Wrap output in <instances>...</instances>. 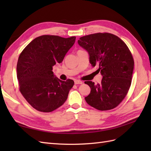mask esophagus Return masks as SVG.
<instances>
[{
	"label": "esophagus",
	"instance_id": "esophagus-1",
	"mask_svg": "<svg viewBox=\"0 0 151 151\" xmlns=\"http://www.w3.org/2000/svg\"><path fill=\"white\" fill-rule=\"evenodd\" d=\"M82 82L81 81H78V80H75V84H82Z\"/></svg>",
	"mask_w": 151,
	"mask_h": 151
}]
</instances>
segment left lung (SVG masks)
<instances>
[{"instance_id":"obj_1","label":"left lung","mask_w":151,"mask_h":151,"mask_svg":"<svg viewBox=\"0 0 151 151\" xmlns=\"http://www.w3.org/2000/svg\"><path fill=\"white\" fill-rule=\"evenodd\" d=\"M80 46L87 51L92 67L99 66L100 84L86 81L91 88L86 102L99 110H111L126 97L132 82L134 59L119 37L110 33H97L80 37Z\"/></svg>"}]
</instances>
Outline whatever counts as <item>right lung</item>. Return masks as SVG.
Returning a JSON list of instances; mask_svg holds the SVG:
<instances>
[{
  "mask_svg": "<svg viewBox=\"0 0 151 151\" xmlns=\"http://www.w3.org/2000/svg\"><path fill=\"white\" fill-rule=\"evenodd\" d=\"M75 40V36L44 35L35 38L21 53L17 65L19 89L36 110L50 112L66 101L74 81L58 78L52 67L62 62Z\"/></svg>",
  "mask_w": 151,
  "mask_h": 151,
  "instance_id": "obj_1",
  "label": "right lung"
}]
</instances>
